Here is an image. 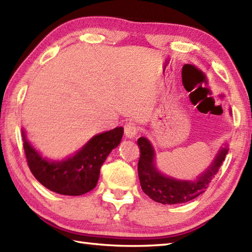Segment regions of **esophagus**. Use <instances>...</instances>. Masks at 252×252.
Wrapping results in <instances>:
<instances>
[{
    "label": "esophagus",
    "instance_id": "esophagus-1",
    "mask_svg": "<svg viewBox=\"0 0 252 252\" xmlns=\"http://www.w3.org/2000/svg\"><path fill=\"white\" fill-rule=\"evenodd\" d=\"M124 127H125V134L127 138H133L136 136L137 131H138V127H137L136 124H134V122H132V121L126 122Z\"/></svg>",
    "mask_w": 252,
    "mask_h": 252
}]
</instances>
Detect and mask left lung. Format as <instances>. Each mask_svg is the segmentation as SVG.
<instances>
[{
  "instance_id": "obj_1",
  "label": "left lung",
  "mask_w": 252,
  "mask_h": 252,
  "mask_svg": "<svg viewBox=\"0 0 252 252\" xmlns=\"http://www.w3.org/2000/svg\"><path fill=\"white\" fill-rule=\"evenodd\" d=\"M137 144L140 150L137 166L140 186L150 198L161 204L186 203L205 192L229 151L227 147L221 148L212 165L196 180L188 181L167 177L158 171L155 165V150L147 138L139 137Z\"/></svg>"
}]
</instances>
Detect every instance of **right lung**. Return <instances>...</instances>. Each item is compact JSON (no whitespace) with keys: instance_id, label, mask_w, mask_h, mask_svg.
<instances>
[{"instance_id":"obj_1","label":"right lung","mask_w":252,"mask_h":252,"mask_svg":"<svg viewBox=\"0 0 252 252\" xmlns=\"http://www.w3.org/2000/svg\"><path fill=\"white\" fill-rule=\"evenodd\" d=\"M124 127L93 136L77 154L62 161H48L40 156L22 131L23 148L29 168L40 184L63 195H81L97 184L99 168L121 142Z\"/></svg>"}]
</instances>
